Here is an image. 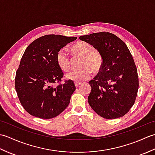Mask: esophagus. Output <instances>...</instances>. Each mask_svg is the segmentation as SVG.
<instances>
[{
  "label": "esophagus",
  "instance_id": "esophagus-1",
  "mask_svg": "<svg viewBox=\"0 0 155 155\" xmlns=\"http://www.w3.org/2000/svg\"><path fill=\"white\" fill-rule=\"evenodd\" d=\"M74 84H75V87H78L81 85V83H74Z\"/></svg>",
  "mask_w": 155,
  "mask_h": 155
}]
</instances>
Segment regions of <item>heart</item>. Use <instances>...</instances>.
Instances as JSON below:
<instances>
[{
  "mask_svg": "<svg viewBox=\"0 0 155 155\" xmlns=\"http://www.w3.org/2000/svg\"><path fill=\"white\" fill-rule=\"evenodd\" d=\"M71 51L78 57L83 58L79 71H74L67 74V78L75 83H81L90 78L92 72L98 74L103 66V57L101 52L93 45L87 42L79 41L72 46ZM57 62L62 71L68 72L71 68V62L67 52L63 49L57 54Z\"/></svg>",
  "mask_w": 155,
  "mask_h": 155,
  "instance_id": "b5f03b06",
  "label": "heart"
}]
</instances>
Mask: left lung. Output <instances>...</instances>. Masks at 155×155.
Here are the masks:
<instances>
[{
  "mask_svg": "<svg viewBox=\"0 0 155 155\" xmlns=\"http://www.w3.org/2000/svg\"><path fill=\"white\" fill-rule=\"evenodd\" d=\"M103 57L101 71L89 81L88 102L95 113L107 119L124 116L133 106L139 89L137 67L126 44L114 34L101 32L81 36Z\"/></svg>",
  "mask_w": 155,
  "mask_h": 155,
  "instance_id": "1",
  "label": "left lung"
}]
</instances>
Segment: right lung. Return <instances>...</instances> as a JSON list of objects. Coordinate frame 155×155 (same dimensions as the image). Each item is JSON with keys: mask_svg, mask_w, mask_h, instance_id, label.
<instances>
[{"mask_svg": "<svg viewBox=\"0 0 155 155\" xmlns=\"http://www.w3.org/2000/svg\"><path fill=\"white\" fill-rule=\"evenodd\" d=\"M77 38L45 35L26 48L16 72L15 89L22 106L32 116L54 118L70 103L76 87L70 80L61 83L64 73L57 62V54ZM56 83L58 84L55 87Z\"/></svg>", "mask_w": 155, "mask_h": 155, "instance_id": "1", "label": "right lung"}]
</instances>
